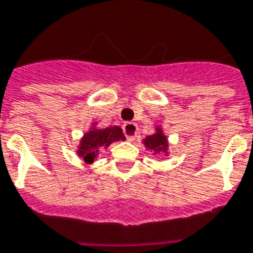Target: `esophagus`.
I'll return each instance as SVG.
<instances>
[{"label": "esophagus", "instance_id": "34e87169", "mask_svg": "<svg viewBox=\"0 0 253 253\" xmlns=\"http://www.w3.org/2000/svg\"><path fill=\"white\" fill-rule=\"evenodd\" d=\"M123 132H125V135H126L127 141L132 142L135 139L136 134H138V127H136L135 123L127 122V123L123 125Z\"/></svg>", "mask_w": 253, "mask_h": 253}]
</instances>
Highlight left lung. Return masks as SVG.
Wrapping results in <instances>:
<instances>
[{"mask_svg": "<svg viewBox=\"0 0 253 253\" xmlns=\"http://www.w3.org/2000/svg\"><path fill=\"white\" fill-rule=\"evenodd\" d=\"M142 143L153 154L164 153L165 155H169V141H168V136L165 135L164 130H162L161 126H155L154 132L151 135L145 136L142 139Z\"/></svg>", "mask_w": 253, "mask_h": 253, "instance_id": "left-lung-1", "label": "left lung"}]
</instances>
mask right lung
I'll return each instance as SVG.
<instances>
[{
    "label": "right lung",
    "mask_w": 253,
    "mask_h": 253,
    "mask_svg": "<svg viewBox=\"0 0 253 253\" xmlns=\"http://www.w3.org/2000/svg\"><path fill=\"white\" fill-rule=\"evenodd\" d=\"M126 136L119 126H110L106 128L98 127V122L91 123L88 131L84 132L80 138L79 145L76 149V154L82 157L87 164H93L98 158L99 151L106 150L114 142L125 141Z\"/></svg>",
    "instance_id": "add662e5"
}]
</instances>
